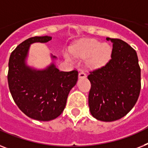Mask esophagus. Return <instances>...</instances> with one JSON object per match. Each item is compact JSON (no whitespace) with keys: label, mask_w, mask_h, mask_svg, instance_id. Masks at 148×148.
<instances>
[{"label":"esophagus","mask_w":148,"mask_h":148,"mask_svg":"<svg viewBox=\"0 0 148 148\" xmlns=\"http://www.w3.org/2000/svg\"><path fill=\"white\" fill-rule=\"evenodd\" d=\"M86 74L83 71H81L80 73H79V79H84V78H86Z\"/></svg>","instance_id":"obj_1"}]
</instances>
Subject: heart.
<instances>
[{
	"instance_id": "heart-1",
	"label": "heart",
	"mask_w": 148,
	"mask_h": 148,
	"mask_svg": "<svg viewBox=\"0 0 148 148\" xmlns=\"http://www.w3.org/2000/svg\"><path fill=\"white\" fill-rule=\"evenodd\" d=\"M71 53H64L67 60L75 61V57L88 58V63L91 67L103 66L110 59L112 49L107 44H102L95 39H86L77 43L71 48Z\"/></svg>"
}]
</instances>
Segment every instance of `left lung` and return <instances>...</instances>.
<instances>
[{"mask_svg":"<svg viewBox=\"0 0 148 148\" xmlns=\"http://www.w3.org/2000/svg\"><path fill=\"white\" fill-rule=\"evenodd\" d=\"M113 43L111 59L90 72L89 110L95 119L112 122L125 116L135 106L141 91V68L137 53L118 38Z\"/></svg>","mask_w":148,"mask_h":148,"instance_id":"8db88e82","label":"left lung"}]
</instances>
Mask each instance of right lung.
<instances>
[{
    "mask_svg": "<svg viewBox=\"0 0 148 148\" xmlns=\"http://www.w3.org/2000/svg\"><path fill=\"white\" fill-rule=\"evenodd\" d=\"M51 38L46 35L26 39L11 53L8 63L7 80L13 101L27 116L39 121L52 120L63 113L69 91L78 80L77 70L60 71L54 63L43 70L25 64L30 45L46 43Z\"/></svg>",
    "mask_w": 148,
    "mask_h": 148,
    "instance_id": "obj_1",
    "label": "right lung"
}]
</instances>
